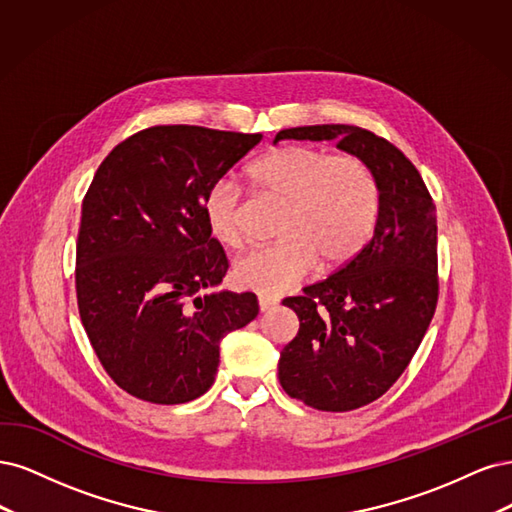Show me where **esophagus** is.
<instances>
[{"mask_svg": "<svg viewBox=\"0 0 512 512\" xmlns=\"http://www.w3.org/2000/svg\"><path fill=\"white\" fill-rule=\"evenodd\" d=\"M257 302H259V310L261 312H268V310H272L278 304V300L272 298V295H259Z\"/></svg>", "mask_w": 512, "mask_h": 512, "instance_id": "34e87169", "label": "esophagus"}]
</instances>
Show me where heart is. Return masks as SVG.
Returning a JSON list of instances; mask_svg holds the SVG:
<instances>
[{
    "label": "heart",
    "mask_w": 512,
    "mask_h": 512,
    "mask_svg": "<svg viewBox=\"0 0 512 512\" xmlns=\"http://www.w3.org/2000/svg\"><path fill=\"white\" fill-rule=\"evenodd\" d=\"M246 176L266 200L283 204L278 242L236 261L234 280L259 295H280L317 270H338L370 242L381 212V187L357 157H334L315 146H278L253 161ZM210 236L229 249L242 244L244 204L219 180L202 204Z\"/></svg>",
    "instance_id": "obj_1"
}]
</instances>
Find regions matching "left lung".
<instances>
[{"label": "left lung", "instance_id": "1", "mask_svg": "<svg viewBox=\"0 0 512 512\" xmlns=\"http://www.w3.org/2000/svg\"><path fill=\"white\" fill-rule=\"evenodd\" d=\"M278 140H334L374 172L381 212L351 263L283 306L300 332L278 359V381L310 408L346 412L374 402L400 378L438 302L436 206L421 174L385 138L355 125H308Z\"/></svg>", "mask_w": 512, "mask_h": 512}]
</instances>
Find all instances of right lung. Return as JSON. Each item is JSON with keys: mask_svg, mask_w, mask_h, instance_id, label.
<instances>
[{"mask_svg": "<svg viewBox=\"0 0 512 512\" xmlns=\"http://www.w3.org/2000/svg\"><path fill=\"white\" fill-rule=\"evenodd\" d=\"M259 140L148 127L114 146L93 176L76 246L78 310L104 370L138 400L200 398L217 376L221 340L257 317L249 291L208 293L227 257L202 204Z\"/></svg>", "mask_w": 512, "mask_h": 512, "instance_id": "add662e5", "label": "right lung"}]
</instances>
